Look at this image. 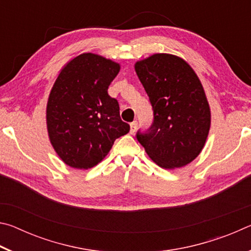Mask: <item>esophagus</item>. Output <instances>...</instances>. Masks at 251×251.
I'll use <instances>...</instances> for the list:
<instances>
[{"mask_svg": "<svg viewBox=\"0 0 251 251\" xmlns=\"http://www.w3.org/2000/svg\"><path fill=\"white\" fill-rule=\"evenodd\" d=\"M136 129H137V122L130 123V134H134Z\"/></svg>", "mask_w": 251, "mask_h": 251, "instance_id": "1", "label": "esophagus"}]
</instances>
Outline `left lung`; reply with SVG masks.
I'll list each match as a JSON object with an SVG mask.
<instances>
[{
  "mask_svg": "<svg viewBox=\"0 0 251 251\" xmlns=\"http://www.w3.org/2000/svg\"><path fill=\"white\" fill-rule=\"evenodd\" d=\"M154 121L137 141L161 168L184 167L201 154L210 128V108L197 74L184 59L158 53L136 62Z\"/></svg>",
  "mask_w": 251,
  "mask_h": 251,
  "instance_id": "obj_1",
  "label": "left lung"
}]
</instances>
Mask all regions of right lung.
<instances>
[{"label":"right lung","mask_w":251,"mask_h":251,"mask_svg":"<svg viewBox=\"0 0 251 251\" xmlns=\"http://www.w3.org/2000/svg\"><path fill=\"white\" fill-rule=\"evenodd\" d=\"M121 66L83 53L63 67L50 90L46 125L50 144L66 165L88 169L105 158L116 138L129 131L117 100L107 93Z\"/></svg>","instance_id":"obj_1"}]
</instances>
